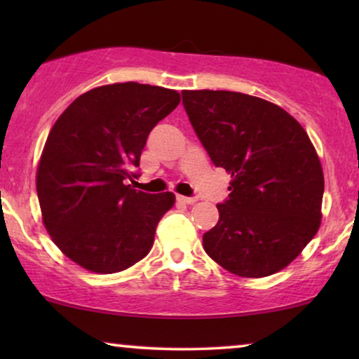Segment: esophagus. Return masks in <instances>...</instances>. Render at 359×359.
Segmentation results:
<instances>
[{
    "label": "esophagus",
    "mask_w": 359,
    "mask_h": 359,
    "mask_svg": "<svg viewBox=\"0 0 359 359\" xmlns=\"http://www.w3.org/2000/svg\"><path fill=\"white\" fill-rule=\"evenodd\" d=\"M178 201L184 204H194L198 198H196V196H178Z\"/></svg>",
    "instance_id": "esophagus-1"
}]
</instances>
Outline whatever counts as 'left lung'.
<instances>
[{"label":"left lung","mask_w":359,"mask_h":359,"mask_svg":"<svg viewBox=\"0 0 359 359\" xmlns=\"http://www.w3.org/2000/svg\"><path fill=\"white\" fill-rule=\"evenodd\" d=\"M191 126L232 176L205 253L227 271L263 278L286 268L320 227L323 173L307 132L283 107L233 91H183Z\"/></svg>","instance_id":"1"}]
</instances>
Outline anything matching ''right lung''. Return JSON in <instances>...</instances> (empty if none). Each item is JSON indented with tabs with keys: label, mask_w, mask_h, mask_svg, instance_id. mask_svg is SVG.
Returning <instances> with one entry per match:
<instances>
[{
	"label": "right lung",
	"mask_w": 359,
	"mask_h": 359,
	"mask_svg": "<svg viewBox=\"0 0 359 359\" xmlns=\"http://www.w3.org/2000/svg\"><path fill=\"white\" fill-rule=\"evenodd\" d=\"M180 104L175 90L116 83L78 96L53 124L37 168L43 225L88 271L111 274L140 262L175 204L173 193L137 191L151 129Z\"/></svg>",
	"instance_id": "obj_1"
}]
</instances>
